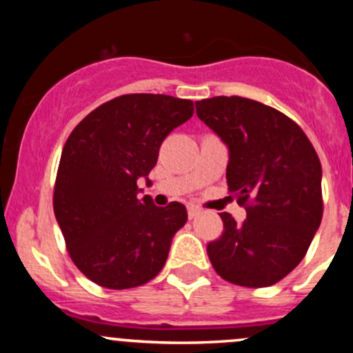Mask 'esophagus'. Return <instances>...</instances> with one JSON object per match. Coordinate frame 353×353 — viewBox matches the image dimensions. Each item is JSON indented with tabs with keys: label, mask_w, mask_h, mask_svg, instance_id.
Instances as JSON below:
<instances>
[{
	"label": "esophagus",
	"mask_w": 353,
	"mask_h": 353,
	"mask_svg": "<svg viewBox=\"0 0 353 353\" xmlns=\"http://www.w3.org/2000/svg\"><path fill=\"white\" fill-rule=\"evenodd\" d=\"M198 213H199V210L196 208V206H188V216H190V219H194Z\"/></svg>",
	"instance_id": "34e87169"
}]
</instances>
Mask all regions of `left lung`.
<instances>
[{
  "label": "left lung",
  "mask_w": 353,
  "mask_h": 353,
  "mask_svg": "<svg viewBox=\"0 0 353 353\" xmlns=\"http://www.w3.org/2000/svg\"><path fill=\"white\" fill-rule=\"evenodd\" d=\"M196 114L229 147L227 184L248 213L243 223L220 213L223 232L206 245L210 261L234 285H275L302 261L321 223L319 157L295 121L261 102L203 99Z\"/></svg>",
  "instance_id": "8db88e82"
}]
</instances>
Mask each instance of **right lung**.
I'll use <instances>...</instances> for the list:
<instances>
[{
  "instance_id": "obj_1",
  "label": "right lung",
  "mask_w": 353,
  "mask_h": 353,
  "mask_svg": "<svg viewBox=\"0 0 353 353\" xmlns=\"http://www.w3.org/2000/svg\"><path fill=\"white\" fill-rule=\"evenodd\" d=\"M193 101L128 94L92 110L68 137L52 206L70 258L97 285L123 290L159 275L186 206L138 198L162 141L193 116Z\"/></svg>"
}]
</instances>
